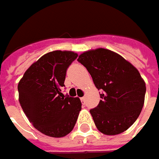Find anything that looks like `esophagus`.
<instances>
[{"label": "esophagus", "mask_w": 159, "mask_h": 159, "mask_svg": "<svg viewBox=\"0 0 159 159\" xmlns=\"http://www.w3.org/2000/svg\"><path fill=\"white\" fill-rule=\"evenodd\" d=\"M80 100L82 101V103H84V102H85V97H82Z\"/></svg>", "instance_id": "34e87169"}]
</instances>
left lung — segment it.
<instances>
[{
    "instance_id": "left-lung-1",
    "label": "left lung",
    "mask_w": 159,
    "mask_h": 159,
    "mask_svg": "<svg viewBox=\"0 0 159 159\" xmlns=\"http://www.w3.org/2000/svg\"><path fill=\"white\" fill-rule=\"evenodd\" d=\"M77 61L101 91L100 103L90 110L96 127L107 135L126 131L144 104L146 86L139 71L117 53L102 48L84 52Z\"/></svg>"
}]
</instances>
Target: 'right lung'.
<instances>
[{
	"label": "right lung",
	"mask_w": 159,
	"mask_h": 159,
	"mask_svg": "<svg viewBox=\"0 0 159 159\" xmlns=\"http://www.w3.org/2000/svg\"><path fill=\"white\" fill-rule=\"evenodd\" d=\"M73 52L47 53L32 65L19 81V103L30 123L43 134L63 137L75 126L82 103L61 93L67 68L76 59Z\"/></svg>",
	"instance_id": "obj_1"
}]
</instances>
